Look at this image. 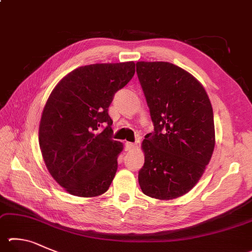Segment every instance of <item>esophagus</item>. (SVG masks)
Segmentation results:
<instances>
[{
  "mask_svg": "<svg viewBox=\"0 0 252 252\" xmlns=\"http://www.w3.org/2000/svg\"><path fill=\"white\" fill-rule=\"evenodd\" d=\"M125 148H126V151H131V150L135 149V144L132 143V142H126Z\"/></svg>",
  "mask_w": 252,
  "mask_h": 252,
  "instance_id": "1",
  "label": "esophagus"
}]
</instances>
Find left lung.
<instances>
[{
  "mask_svg": "<svg viewBox=\"0 0 252 252\" xmlns=\"http://www.w3.org/2000/svg\"><path fill=\"white\" fill-rule=\"evenodd\" d=\"M136 74L154 126L142 143L139 184L150 197L177 198L193 189L212 158V103L197 79L171 63L139 62Z\"/></svg>",
  "mask_w": 252,
  "mask_h": 252,
  "instance_id": "8db88e82",
  "label": "left lung"
}]
</instances>
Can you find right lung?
Instances as JSON below:
<instances>
[{
    "instance_id": "obj_1",
    "label": "right lung",
    "mask_w": 252,
    "mask_h": 252,
    "mask_svg": "<svg viewBox=\"0 0 252 252\" xmlns=\"http://www.w3.org/2000/svg\"><path fill=\"white\" fill-rule=\"evenodd\" d=\"M134 72L133 62L82 66L50 94L39 123V146L50 175L69 194L94 197L110 186L123 145L112 140L108 109Z\"/></svg>"
}]
</instances>
